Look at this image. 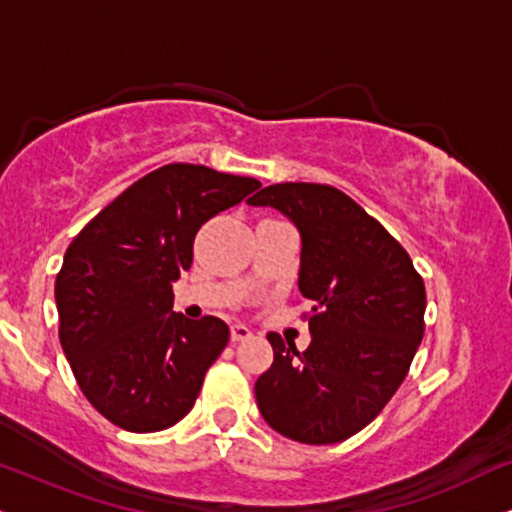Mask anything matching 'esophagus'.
Here are the masks:
<instances>
[{"mask_svg":"<svg viewBox=\"0 0 512 512\" xmlns=\"http://www.w3.org/2000/svg\"><path fill=\"white\" fill-rule=\"evenodd\" d=\"M249 337H251V330L246 325L237 323V325L230 327V339H232V342H244V339H249Z\"/></svg>","mask_w":512,"mask_h":512,"instance_id":"esophagus-1","label":"esophagus"}]
</instances>
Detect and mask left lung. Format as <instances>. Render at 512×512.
Masks as SVG:
<instances>
[{"mask_svg":"<svg viewBox=\"0 0 512 512\" xmlns=\"http://www.w3.org/2000/svg\"><path fill=\"white\" fill-rule=\"evenodd\" d=\"M292 220L311 344L270 332L273 365L256 380L263 420L301 444H337L380 415L425 332V282L406 249L344 192L280 182L246 199Z\"/></svg>","mask_w":512,"mask_h":512,"instance_id":"1","label":"left lung"}]
</instances>
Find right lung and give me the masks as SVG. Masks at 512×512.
Here are the masks:
<instances>
[{"label": "right lung", "instance_id": "obj_1", "mask_svg": "<svg viewBox=\"0 0 512 512\" xmlns=\"http://www.w3.org/2000/svg\"><path fill=\"white\" fill-rule=\"evenodd\" d=\"M254 178L170 163L144 175L73 239L56 275L59 339L78 387L106 420L159 432L192 410L230 327L173 311L199 227L256 192Z\"/></svg>", "mask_w": 512, "mask_h": 512}]
</instances>
